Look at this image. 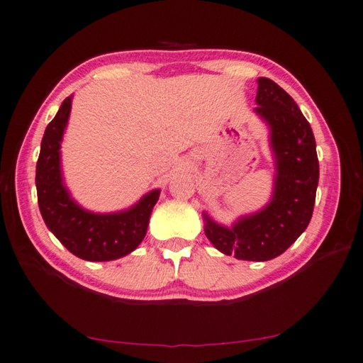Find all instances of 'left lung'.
I'll list each match as a JSON object with an SVG mask.
<instances>
[{
  "label": "left lung",
  "mask_w": 363,
  "mask_h": 363,
  "mask_svg": "<svg viewBox=\"0 0 363 363\" xmlns=\"http://www.w3.org/2000/svg\"><path fill=\"white\" fill-rule=\"evenodd\" d=\"M257 107L269 127L275 179L270 202L240 216L231 227L203 213L205 235L219 252L242 261H269L284 253L311 222L318 186V158L312 128L296 102L272 79H257Z\"/></svg>",
  "instance_id": "1"
}]
</instances>
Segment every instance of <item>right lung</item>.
Segmentation results:
<instances>
[{"label": "right lung", "mask_w": 363, "mask_h": 363, "mask_svg": "<svg viewBox=\"0 0 363 363\" xmlns=\"http://www.w3.org/2000/svg\"><path fill=\"white\" fill-rule=\"evenodd\" d=\"M72 96L62 102L48 124L35 171L40 213L46 227L72 255L85 261L119 259L138 247L147 233L160 189H152L130 208L116 213H93L71 197L63 180L60 144L71 113Z\"/></svg>", "instance_id": "obj_1"}]
</instances>
